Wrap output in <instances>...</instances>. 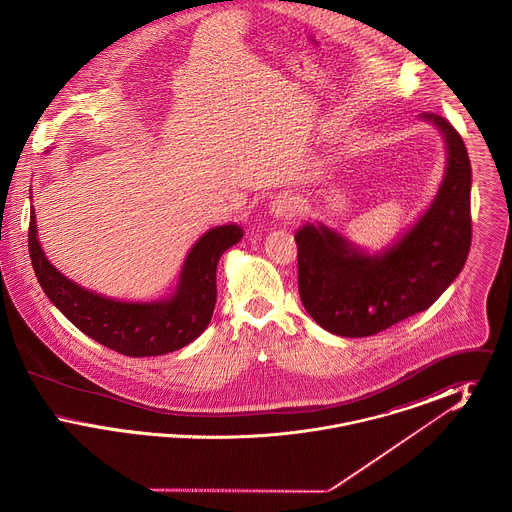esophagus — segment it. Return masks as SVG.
<instances>
[{
  "label": "esophagus",
  "mask_w": 512,
  "mask_h": 512,
  "mask_svg": "<svg viewBox=\"0 0 512 512\" xmlns=\"http://www.w3.org/2000/svg\"><path fill=\"white\" fill-rule=\"evenodd\" d=\"M297 199L290 194L278 195L274 197V201L270 203V213L276 217V219H290L295 215L297 211Z\"/></svg>",
  "instance_id": "obj_1"
}]
</instances>
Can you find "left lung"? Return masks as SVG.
<instances>
[{
    "mask_svg": "<svg viewBox=\"0 0 512 512\" xmlns=\"http://www.w3.org/2000/svg\"><path fill=\"white\" fill-rule=\"evenodd\" d=\"M434 122L447 146V169L430 209L384 253L355 249L326 226L305 224L295 234L299 297L324 330L366 338L426 311L463 270L472 242V169L453 124Z\"/></svg>",
    "mask_w": 512,
    "mask_h": 512,
    "instance_id": "left-lung-1",
    "label": "left lung"
}]
</instances>
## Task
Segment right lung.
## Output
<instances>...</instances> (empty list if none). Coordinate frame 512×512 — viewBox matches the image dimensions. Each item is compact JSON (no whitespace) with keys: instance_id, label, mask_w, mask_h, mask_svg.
Listing matches in <instances>:
<instances>
[{"instance_id":"right-lung-1","label":"right lung","mask_w":512,"mask_h":512,"mask_svg":"<svg viewBox=\"0 0 512 512\" xmlns=\"http://www.w3.org/2000/svg\"><path fill=\"white\" fill-rule=\"evenodd\" d=\"M242 236L236 224L203 234L184 261L176 292L157 303L115 301L63 276L46 259L36 238L34 209L30 211L28 251L42 290L78 330L126 357H153L192 343L207 328L217 303L220 255Z\"/></svg>"}]
</instances>
